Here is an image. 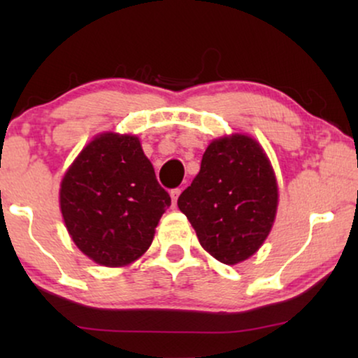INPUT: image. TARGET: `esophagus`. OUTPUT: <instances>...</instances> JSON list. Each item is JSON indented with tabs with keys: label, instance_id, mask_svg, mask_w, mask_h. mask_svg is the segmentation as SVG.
I'll list each match as a JSON object with an SVG mask.
<instances>
[{
	"label": "esophagus",
	"instance_id": "34e87169",
	"mask_svg": "<svg viewBox=\"0 0 358 358\" xmlns=\"http://www.w3.org/2000/svg\"><path fill=\"white\" fill-rule=\"evenodd\" d=\"M180 192H182V190L180 189H173L171 190V199H173V205H176V202H178V197L180 195Z\"/></svg>",
	"mask_w": 358,
	"mask_h": 358
}]
</instances>
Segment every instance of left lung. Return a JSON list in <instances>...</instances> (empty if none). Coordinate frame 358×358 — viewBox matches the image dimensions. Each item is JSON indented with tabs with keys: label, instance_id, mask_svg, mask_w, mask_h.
Instances as JSON below:
<instances>
[{
	"label": "left lung",
	"instance_id": "left-lung-1",
	"mask_svg": "<svg viewBox=\"0 0 358 358\" xmlns=\"http://www.w3.org/2000/svg\"><path fill=\"white\" fill-rule=\"evenodd\" d=\"M178 207L217 261L236 266L252 257L271 234L278 207L275 171L262 145L246 134L210 141Z\"/></svg>",
	"mask_w": 358,
	"mask_h": 358
}]
</instances>
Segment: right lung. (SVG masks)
Returning a JSON list of instances; mask_svg holds the SVG:
<instances>
[{"label": "right lung", "mask_w": 358, "mask_h": 358, "mask_svg": "<svg viewBox=\"0 0 358 358\" xmlns=\"http://www.w3.org/2000/svg\"><path fill=\"white\" fill-rule=\"evenodd\" d=\"M171 197L130 134L102 131L83 146L60 182V212L76 248L104 267L148 251Z\"/></svg>", "instance_id": "right-lung-1"}]
</instances>
